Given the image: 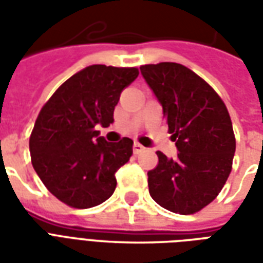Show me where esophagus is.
<instances>
[{
    "mask_svg": "<svg viewBox=\"0 0 263 263\" xmlns=\"http://www.w3.org/2000/svg\"><path fill=\"white\" fill-rule=\"evenodd\" d=\"M132 149H134V154H141V152L145 151V146H142L141 143L135 142L134 143V146H132Z\"/></svg>",
    "mask_w": 263,
    "mask_h": 263,
    "instance_id": "esophagus-1",
    "label": "esophagus"
}]
</instances>
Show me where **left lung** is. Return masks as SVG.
<instances>
[{
  "label": "left lung",
  "instance_id": "left-lung-1",
  "mask_svg": "<svg viewBox=\"0 0 263 263\" xmlns=\"http://www.w3.org/2000/svg\"><path fill=\"white\" fill-rule=\"evenodd\" d=\"M141 74L163 109L177 158L156 152L148 172L149 194L160 207L194 214L214 200L231 173L235 137L226 104L186 66L172 62L141 66Z\"/></svg>",
  "mask_w": 263,
  "mask_h": 263
}]
</instances>
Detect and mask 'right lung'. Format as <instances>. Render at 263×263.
I'll use <instances>...</instances> for the list:
<instances>
[{
	"label": "right lung",
	"mask_w": 263,
	"mask_h": 263,
	"mask_svg": "<svg viewBox=\"0 0 263 263\" xmlns=\"http://www.w3.org/2000/svg\"><path fill=\"white\" fill-rule=\"evenodd\" d=\"M137 67L91 65L66 80L37 115L29 138L33 169L54 197L90 209L112 196L115 172L129 160L134 141L107 142L96 126L114 122L120 96Z\"/></svg>",
	"instance_id": "obj_1"
}]
</instances>
